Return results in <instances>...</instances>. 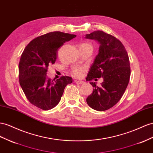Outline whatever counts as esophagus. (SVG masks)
I'll use <instances>...</instances> for the list:
<instances>
[{
    "mask_svg": "<svg viewBox=\"0 0 153 153\" xmlns=\"http://www.w3.org/2000/svg\"><path fill=\"white\" fill-rule=\"evenodd\" d=\"M75 83L76 84H84V82H83V81H81V80H78V81H76V80H75Z\"/></svg>",
    "mask_w": 153,
    "mask_h": 153,
    "instance_id": "obj_1",
    "label": "esophagus"
}]
</instances>
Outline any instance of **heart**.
I'll list each match as a JSON object with an SVG mask.
<instances>
[{"instance_id":"1","label":"heart","mask_w":153,"mask_h":153,"mask_svg":"<svg viewBox=\"0 0 153 153\" xmlns=\"http://www.w3.org/2000/svg\"><path fill=\"white\" fill-rule=\"evenodd\" d=\"M84 71V68H80V67H76L73 69L72 73L75 77L80 78V77L82 76V75H83Z\"/></svg>"}]
</instances>
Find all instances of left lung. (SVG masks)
I'll return each mask as SVG.
<instances>
[{
  "label": "left lung",
  "mask_w": 153,
  "mask_h": 153,
  "mask_svg": "<svg viewBox=\"0 0 153 153\" xmlns=\"http://www.w3.org/2000/svg\"><path fill=\"white\" fill-rule=\"evenodd\" d=\"M85 39L95 40L100 45L86 80L104 78L100 87H98L95 82H90L94 89L86 102L94 110L105 111L117 104L129 84L131 75L129 56L120 41L102 31L87 34Z\"/></svg>",
  "instance_id": "1"
}]
</instances>
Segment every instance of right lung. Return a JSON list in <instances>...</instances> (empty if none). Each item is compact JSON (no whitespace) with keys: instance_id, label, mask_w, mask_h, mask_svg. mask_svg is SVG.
Instances as JSON below:
<instances>
[{"instance_id":"1","label":"right lung","mask_w":153,"mask_h":153,"mask_svg":"<svg viewBox=\"0 0 153 153\" xmlns=\"http://www.w3.org/2000/svg\"><path fill=\"white\" fill-rule=\"evenodd\" d=\"M75 35L53 31L36 37L24 49L19 64V82L31 104L49 110L59 104L71 77L62 76L56 80L47 77L49 65L56 61L59 48Z\"/></svg>"}]
</instances>
